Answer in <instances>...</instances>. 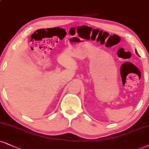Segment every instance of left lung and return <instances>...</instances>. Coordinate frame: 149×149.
Returning a JSON list of instances; mask_svg holds the SVG:
<instances>
[{
  "label": "left lung",
  "instance_id": "8db88e82",
  "mask_svg": "<svg viewBox=\"0 0 149 149\" xmlns=\"http://www.w3.org/2000/svg\"><path fill=\"white\" fill-rule=\"evenodd\" d=\"M135 52L137 53V54H137V50H135Z\"/></svg>",
  "mask_w": 149,
  "mask_h": 149
}]
</instances>
